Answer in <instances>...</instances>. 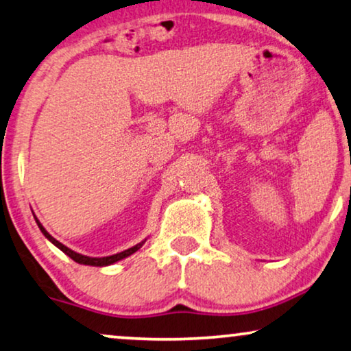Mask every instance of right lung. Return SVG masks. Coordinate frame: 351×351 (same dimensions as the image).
Returning a JSON list of instances; mask_svg holds the SVG:
<instances>
[{"instance_id": "add662e5", "label": "right lung", "mask_w": 351, "mask_h": 351, "mask_svg": "<svg viewBox=\"0 0 351 351\" xmlns=\"http://www.w3.org/2000/svg\"><path fill=\"white\" fill-rule=\"evenodd\" d=\"M35 220H36L38 227H40V230H41V233L45 234V237H46L47 239H49V241H51L52 244H54V246L59 247L62 252H65L66 256H69L70 258H73V261H75L76 263H81V265H93V267H107V265H112V263L118 262V261H123V258H126V257L131 256V254L138 251V249H141V247L143 246V243H145V241L138 243V244H136V246L126 249V251L118 252V254H113V256H107V257H89V256H83V254H78V252L71 251V249L64 246V244L57 241V239H56L54 237H51V234L46 232V228L43 227L40 220H38L36 217H35Z\"/></svg>"}]
</instances>
